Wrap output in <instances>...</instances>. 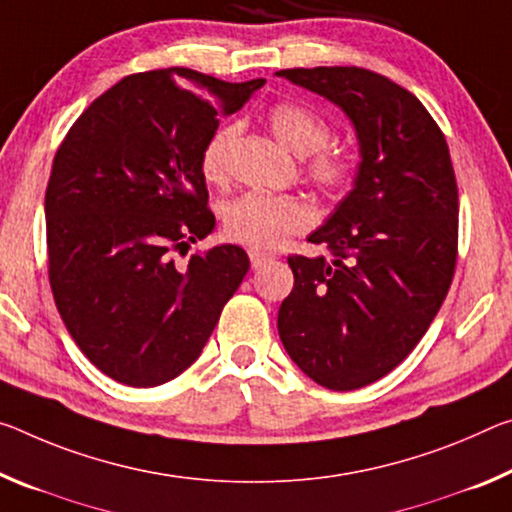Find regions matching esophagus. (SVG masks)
<instances>
[{
	"label": "esophagus",
	"instance_id": "34e87169",
	"mask_svg": "<svg viewBox=\"0 0 512 512\" xmlns=\"http://www.w3.org/2000/svg\"><path fill=\"white\" fill-rule=\"evenodd\" d=\"M248 257H250V266H253V269H259V266L271 259V255L259 253V250H248Z\"/></svg>",
	"mask_w": 512,
	"mask_h": 512
}]
</instances>
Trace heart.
<instances>
[{"instance_id": "1", "label": "heart", "mask_w": 512, "mask_h": 512, "mask_svg": "<svg viewBox=\"0 0 512 512\" xmlns=\"http://www.w3.org/2000/svg\"><path fill=\"white\" fill-rule=\"evenodd\" d=\"M266 123L285 148L296 157H310L307 175L323 191H339L353 175V161L346 152L328 148L330 123L305 104L278 102L266 111ZM237 129L218 127L200 152V170L207 182H223L227 173V154ZM227 239L253 248H278L291 234L305 230L312 221L310 209L303 202L273 193L248 191L227 202L221 212Z\"/></svg>"}]
</instances>
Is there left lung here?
<instances>
[{"label": "left lung", "instance_id": "8db88e82", "mask_svg": "<svg viewBox=\"0 0 512 512\" xmlns=\"http://www.w3.org/2000/svg\"><path fill=\"white\" fill-rule=\"evenodd\" d=\"M275 75L326 97L358 136L353 189L307 241L332 259L294 255V289L278 332L298 369L351 392L383 378L426 335L451 287L458 186L431 113L392 79L364 68Z\"/></svg>", "mask_w": 512, "mask_h": 512}]
</instances>
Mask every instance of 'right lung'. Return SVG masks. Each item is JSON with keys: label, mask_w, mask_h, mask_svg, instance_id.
I'll return each instance as SVG.
<instances>
[{"label": "right lung", "mask_w": 512, "mask_h": 512, "mask_svg": "<svg viewBox=\"0 0 512 512\" xmlns=\"http://www.w3.org/2000/svg\"><path fill=\"white\" fill-rule=\"evenodd\" d=\"M264 84L189 68L129 75L56 150L45 191L52 294L81 353L118 383L154 387L189 369L250 269L232 243L186 269L173 250L216 227L200 152L218 118Z\"/></svg>", "instance_id": "add662e5"}]
</instances>
